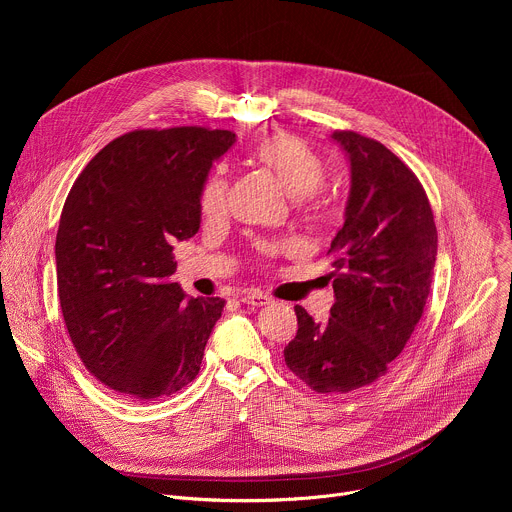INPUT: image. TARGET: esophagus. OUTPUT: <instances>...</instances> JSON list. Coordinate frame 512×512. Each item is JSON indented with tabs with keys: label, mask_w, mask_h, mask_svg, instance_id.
Listing matches in <instances>:
<instances>
[{
	"label": "esophagus",
	"mask_w": 512,
	"mask_h": 512,
	"mask_svg": "<svg viewBox=\"0 0 512 512\" xmlns=\"http://www.w3.org/2000/svg\"><path fill=\"white\" fill-rule=\"evenodd\" d=\"M241 302L243 304H249V306H267L271 304V298L263 296L261 291H245V294H241Z\"/></svg>",
	"instance_id": "esophagus-1"
}]
</instances>
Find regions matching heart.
<instances>
[{
	"label": "heart",
	"mask_w": 512,
	"mask_h": 512,
	"mask_svg": "<svg viewBox=\"0 0 512 512\" xmlns=\"http://www.w3.org/2000/svg\"><path fill=\"white\" fill-rule=\"evenodd\" d=\"M253 160L269 170L291 198L314 204L326 178L324 158L294 133H273L253 148ZM227 182L221 172L210 174L200 192V210L204 216H218L225 208Z\"/></svg>",
	"instance_id": "1"
}]
</instances>
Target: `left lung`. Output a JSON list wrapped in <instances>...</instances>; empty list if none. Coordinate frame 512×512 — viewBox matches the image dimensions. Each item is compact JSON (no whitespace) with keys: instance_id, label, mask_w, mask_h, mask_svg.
Listing matches in <instances>:
<instances>
[{"instance_id":"obj_1","label":"left lung","mask_w":512,"mask_h":512,"mask_svg":"<svg viewBox=\"0 0 512 512\" xmlns=\"http://www.w3.org/2000/svg\"><path fill=\"white\" fill-rule=\"evenodd\" d=\"M350 162L344 225L336 233V302L318 324L296 306L287 369L316 393H350L387 375L421 320L437 255V231L417 176L377 139L334 131Z\"/></svg>"}]
</instances>
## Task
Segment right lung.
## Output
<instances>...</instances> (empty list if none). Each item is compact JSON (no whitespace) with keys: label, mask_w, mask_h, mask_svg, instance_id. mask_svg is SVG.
I'll use <instances>...</instances> for the list:
<instances>
[{"label":"right lung","mask_w":512,"mask_h":512,"mask_svg":"<svg viewBox=\"0 0 512 512\" xmlns=\"http://www.w3.org/2000/svg\"><path fill=\"white\" fill-rule=\"evenodd\" d=\"M235 133L135 129L72 184L56 233L58 300L87 371L137 401L170 397L200 371L225 300L190 298L172 281L174 241L200 227V192Z\"/></svg>","instance_id":"add662e5"}]
</instances>
